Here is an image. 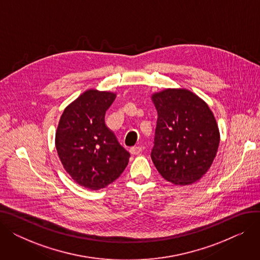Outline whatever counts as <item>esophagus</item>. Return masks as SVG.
Returning <instances> with one entry per match:
<instances>
[{
  "label": "esophagus",
  "mask_w": 260,
  "mask_h": 260,
  "mask_svg": "<svg viewBox=\"0 0 260 260\" xmlns=\"http://www.w3.org/2000/svg\"><path fill=\"white\" fill-rule=\"evenodd\" d=\"M142 152V148H141V146H133V147H131L129 148V153L132 154V155H138V154H140Z\"/></svg>",
  "instance_id": "34e87169"
}]
</instances>
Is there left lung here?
I'll list each match as a JSON object with an SVG mask.
<instances>
[{
    "label": "left lung",
    "instance_id": "left-lung-1",
    "mask_svg": "<svg viewBox=\"0 0 260 260\" xmlns=\"http://www.w3.org/2000/svg\"><path fill=\"white\" fill-rule=\"evenodd\" d=\"M158 119L152 160L166 180L192 184L207 174L220 141L214 114L196 93L167 88L152 94Z\"/></svg>",
    "mask_w": 260,
    "mask_h": 260
}]
</instances>
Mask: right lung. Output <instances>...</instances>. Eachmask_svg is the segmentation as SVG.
I'll use <instances>...</instances> for the list:
<instances>
[{
    "label": "right lung",
    "instance_id": "obj_1",
    "mask_svg": "<svg viewBox=\"0 0 260 260\" xmlns=\"http://www.w3.org/2000/svg\"><path fill=\"white\" fill-rule=\"evenodd\" d=\"M116 93L87 89L68 105L56 132V148L64 170L79 185L98 190L125 170L129 153L105 125V112Z\"/></svg>",
    "mask_w": 260,
    "mask_h": 260
}]
</instances>
